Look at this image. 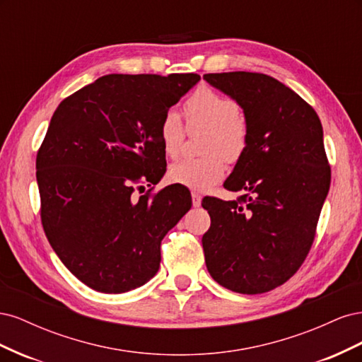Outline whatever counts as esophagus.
Masks as SVG:
<instances>
[{
    "label": "esophagus",
    "instance_id": "34e87169",
    "mask_svg": "<svg viewBox=\"0 0 362 362\" xmlns=\"http://www.w3.org/2000/svg\"><path fill=\"white\" fill-rule=\"evenodd\" d=\"M201 194L198 192H192V201H193V206H199L201 205Z\"/></svg>",
    "mask_w": 362,
    "mask_h": 362
}]
</instances>
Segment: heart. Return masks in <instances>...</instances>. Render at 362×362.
Returning a JSON list of instances; mask_svg holds the SVG:
<instances>
[{"mask_svg": "<svg viewBox=\"0 0 362 362\" xmlns=\"http://www.w3.org/2000/svg\"><path fill=\"white\" fill-rule=\"evenodd\" d=\"M185 115L190 129L206 128L202 158H187L169 169V178L184 187L205 192L225 177L226 158H237L247 144V125L240 116L235 100L217 93L210 87H201L185 101ZM185 125L180 113L169 108L161 116L158 136L163 151L169 158H177L185 140ZM224 155L222 156L221 154Z\"/></svg>", "mask_w": 362, "mask_h": 362, "instance_id": "1", "label": "heart"}]
</instances>
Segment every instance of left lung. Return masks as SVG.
<instances>
[{
    "mask_svg": "<svg viewBox=\"0 0 362 362\" xmlns=\"http://www.w3.org/2000/svg\"><path fill=\"white\" fill-rule=\"evenodd\" d=\"M243 108L247 144L225 189L235 201H202L211 226L205 264L222 287L259 294L287 282L308 255L331 185L323 128L314 108L270 75L205 74Z\"/></svg>",
    "mask_w": 362,
    "mask_h": 362,
    "instance_id": "obj_1",
    "label": "left lung"
}]
</instances>
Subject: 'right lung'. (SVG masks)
I'll list each match as a JSON object with an SVG mask.
<instances>
[{"mask_svg":"<svg viewBox=\"0 0 362 362\" xmlns=\"http://www.w3.org/2000/svg\"><path fill=\"white\" fill-rule=\"evenodd\" d=\"M199 80L198 74H110L54 112L36 157L42 226L87 287L125 293L158 272L161 240L192 198L181 184L141 192L166 172L161 116Z\"/></svg>","mask_w":362,"mask_h":362,"instance_id":"add662e5","label":"right lung"}]
</instances>
